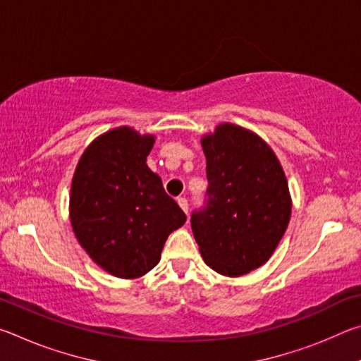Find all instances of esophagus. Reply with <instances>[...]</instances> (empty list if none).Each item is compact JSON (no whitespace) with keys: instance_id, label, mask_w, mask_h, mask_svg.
<instances>
[{"instance_id":"34e87169","label":"esophagus","mask_w":361,"mask_h":361,"mask_svg":"<svg viewBox=\"0 0 361 361\" xmlns=\"http://www.w3.org/2000/svg\"><path fill=\"white\" fill-rule=\"evenodd\" d=\"M176 202H178V205L181 207V210L186 213L188 215V209H189V204H188V199L186 197H178L176 199Z\"/></svg>"}]
</instances>
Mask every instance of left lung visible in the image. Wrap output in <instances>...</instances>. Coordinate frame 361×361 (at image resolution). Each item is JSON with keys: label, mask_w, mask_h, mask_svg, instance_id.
I'll list each match as a JSON object with an SVG mask.
<instances>
[{"label": "left lung", "mask_w": 361, "mask_h": 361, "mask_svg": "<svg viewBox=\"0 0 361 361\" xmlns=\"http://www.w3.org/2000/svg\"><path fill=\"white\" fill-rule=\"evenodd\" d=\"M204 207L191 228L202 258L221 276H243L271 258L291 215L288 183L272 149L234 124L202 138Z\"/></svg>", "instance_id": "obj_1"}]
</instances>
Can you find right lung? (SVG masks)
<instances>
[{
  "label": "right lung",
  "mask_w": 361,
  "mask_h": 361,
  "mask_svg": "<svg viewBox=\"0 0 361 361\" xmlns=\"http://www.w3.org/2000/svg\"><path fill=\"white\" fill-rule=\"evenodd\" d=\"M152 143L129 127L109 130L85 149L73 176V231L90 258L121 279L151 271L170 232L186 221L146 166Z\"/></svg>",
  "instance_id": "right-lung-1"
}]
</instances>
